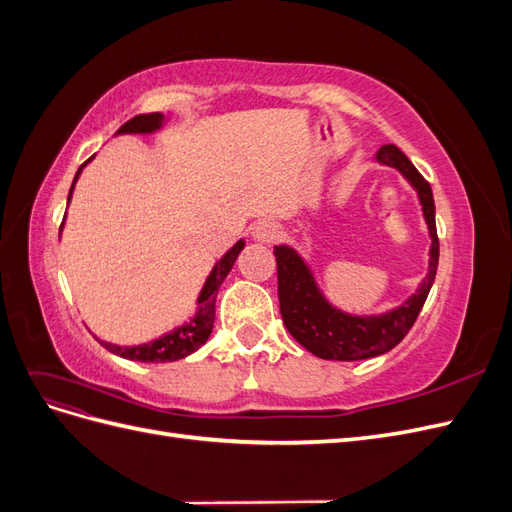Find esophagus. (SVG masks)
<instances>
[{
  "label": "esophagus",
  "instance_id": "34e87169",
  "mask_svg": "<svg viewBox=\"0 0 512 512\" xmlns=\"http://www.w3.org/2000/svg\"><path fill=\"white\" fill-rule=\"evenodd\" d=\"M252 237L256 241H260V243H271V241H275L277 237H280V226H277L271 220H258L252 226Z\"/></svg>",
  "mask_w": 512,
  "mask_h": 512
}]
</instances>
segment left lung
<instances>
[{"instance_id":"left-lung-1","label":"left lung","mask_w":512,"mask_h":512,"mask_svg":"<svg viewBox=\"0 0 512 512\" xmlns=\"http://www.w3.org/2000/svg\"><path fill=\"white\" fill-rule=\"evenodd\" d=\"M376 160L397 168L410 181L421 200L423 218L429 228V271L410 299L380 316L346 314L324 299L312 271L297 250L288 245H275L273 250L277 260V294L286 329L305 350L327 361H363L393 350L412 329L436 280L440 243L431 185L395 145L380 147Z\"/></svg>"}]
</instances>
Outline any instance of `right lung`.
<instances>
[{
  "mask_svg": "<svg viewBox=\"0 0 512 512\" xmlns=\"http://www.w3.org/2000/svg\"><path fill=\"white\" fill-rule=\"evenodd\" d=\"M162 126H164V115L162 113H147V115H136L134 119L123 123V126L117 130V134H151V132L160 130ZM91 158H94V156H91ZM91 158L87 162H91ZM85 164H81V168L76 170L72 188H70V194H68V203L72 198L74 183H76V179H79ZM61 226H64V224H61ZM243 245H245L243 239L237 241L218 262H215V267L209 273L203 290H200V294H198V309H196V316L190 318V322H185V324H181L179 329L170 331V333H166L158 339H153V342L141 344V346H115L111 342H102V339H98V342L108 352L121 356V359L141 361V363L179 361V359H185L188 354L196 352L200 346L207 342L209 335H211L213 320H215V297H218V288L222 286L224 277L230 273L232 265H235V260L241 254Z\"/></svg>",
  "mask_w": 512,
  "mask_h": 512,
  "instance_id": "1",
  "label": "right lung"
}]
</instances>
